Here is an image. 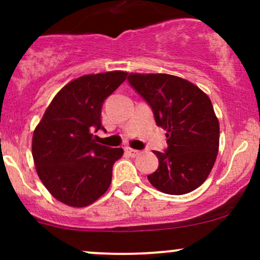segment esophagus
<instances>
[{
  "label": "esophagus",
  "mask_w": 260,
  "mask_h": 260,
  "mask_svg": "<svg viewBox=\"0 0 260 260\" xmlns=\"http://www.w3.org/2000/svg\"><path fill=\"white\" fill-rule=\"evenodd\" d=\"M124 151H125V153H127L128 156H131V157H136L137 154H140V151H137V149L129 148V147H125Z\"/></svg>",
  "instance_id": "34e87169"
}]
</instances>
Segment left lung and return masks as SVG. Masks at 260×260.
I'll return each mask as SVG.
<instances>
[{
    "instance_id": "obj_1",
    "label": "left lung",
    "mask_w": 260,
    "mask_h": 260,
    "mask_svg": "<svg viewBox=\"0 0 260 260\" xmlns=\"http://www.w3.org/2000/svg\"><path fill=\"white\" fill-rule=\"evenodd\" d=\"M128 83L151 107L156 124L167 131V148L154 151L158 169L148 181L169 195L198 188L208 179L219 151V120L210 98L175 75L132 73Z\"/></svg>"
}]
</instances>
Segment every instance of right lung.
<instances>
[{"label": "right lung", "mask_w": 260, "mask_h": 260, "mask_svg": "<svg viewBox=\"0 0 260 260\" xmlns=\"http://www.w3.org/2000/svg\"><path fill=\"white\" fill-rule=\"evenodd\" d=\"M125 78L127 73L117 70L70 81L54 96L34 131L36 172L60 203L83 208L108 190L123 149L99 145L94 133L104 131L102 107Z\"/></svg>", "instance_id": "add662e5"}]
</instances>
